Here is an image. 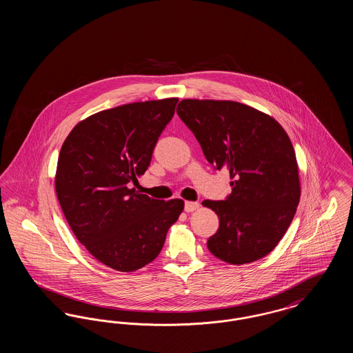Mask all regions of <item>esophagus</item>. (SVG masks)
Returning a JSON list of instances; mask_svg holds the SVG:
<instances>
[{"label":"esophagus","instance_id":"34e87169","mask_svg":"<svg viewBox=\"0 0 353 353\" xmlns=\"http://www.w3.org/2000/svg\"><path fill=\"white\" fill-rule=\"evenodd\" d=\"M199 206H200L199 202L186 201L184 206L185 212H188V213L194 212L196 209H199Z\"/></svg>","mask_w":353,"mask_h":353}]
</instances>
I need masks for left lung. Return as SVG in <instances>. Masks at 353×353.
<instances>
[{
    "label": "left lung",
    "mask_w": 353,
    "mask_h": 353,
    "mask_svg": "<svg viewBox=\"0 0 353 353\" xmlns=\"http://www.w3.org/2000/svg\"><path fill=\"white\" fill-rule=\"evenodd\" d=\"M177 115L213 168L233 180L223 201L202 202L219 219L209 252L232 265L263 258L285 234L301 199L290 137L275 119L238 101L184 99Z\"/></svg>",
    "instance_id": "obj_1"
}]
</instances>
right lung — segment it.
<instances>
[{
  "label": "right lung",
  "mask_w": 353,
  "mask_h": 353,
  "mask_svg": "<svg viewBox=\"0 0 353 353\" xmlns=\"http://www.w3.org/2000/svg\"><path fill=\"white\" fill-rule=\"evenodd\" d=\"M179 99L131 103L78 123L65 140L55 190L71 230L105 266L141 269L161 252L184 201L154 200L131 183L145 173Z\"/></svg>",
  "instance_id": "right-lung-1"
}]
</instances>
